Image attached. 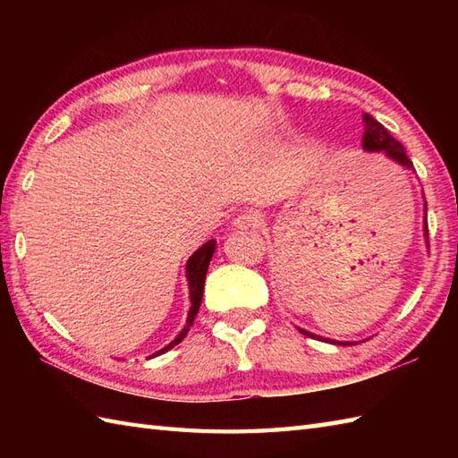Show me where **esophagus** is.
Wrapping results in <instances>:
<instances>
[{
  "instance_id": "1",
  "label": "esophagus",
  "mask_w": 458,
  "mask_h": 458,
  "mask_svg": "<svg viewBox=\"0 0 458 458\" xmlns=\"http://www.w3.org/2000/svg\"><path fill=\"white\" fill-rule=\"evenodd\" d=\"M234 226L238 230H251V228H259L261 226V214L256 210H244L240 212L236 220H234Z\"/></svg>"
}]
</instances>
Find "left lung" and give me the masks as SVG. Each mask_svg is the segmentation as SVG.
I'll return each instance as SVG.
<instances>
[{"label":"left lung","mask_w":458,"mask_h":458,"mask_svg":"<svg viewBox=\"0 0 458 458\" xmlns=\"http://www.w3.org/2000/svg\"><path fill=\"white\" fill-rule=\"evenodd\" d=\"M364 123H366V133H364L362 145H364L366 151H384L387 157L397 161L400 165H403V167L413 171V163H411L410 157H407L403 145L397 141V140H394L392 133L387 131L382 123L376 122L369 114H364ZM299 333H303V335H307L310 338H320V336H317L313 333H307V330H303V328H299ZM327 343H328V338H327ZM330 343H335V340H330ZM335 344L346 346L348 343H335Z\"/></svg>","instance_id":"8db88e82"}]
</instances>
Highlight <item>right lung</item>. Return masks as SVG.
I'll return each instance as SVG.
<instances>
[{"instance_id":"1","label":"right lung","mask_w":458,"mask_h":458,"mask_svg":"<svg viewBox=\"0 0 458 458\" xmlns=\"http://www.w3.org/2000/svg\"><path fill=\"white\" fill-rule=\"evenodd\" d=\"M214 248H216V242L210 240L200 250L194 251L191 259L187 261V279H189V289H191V310H189V317H187V325H184V328L181 330L179 336L174 338L171 344L161 348L159 352H155L153 356H159L163 352H167L169 348H173L174 344H179L181 340L187 336L189 328L194 323V317H197V313H199L202 293H204V279H207V271H208V264H210L212 254H214Z\"/></svg>"}]
</instances>
